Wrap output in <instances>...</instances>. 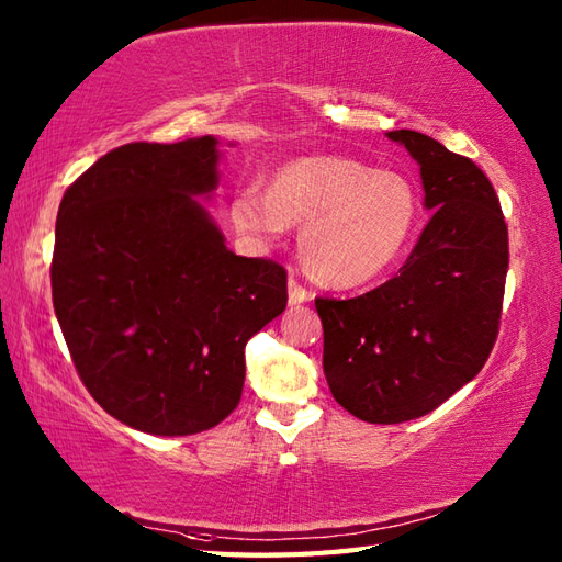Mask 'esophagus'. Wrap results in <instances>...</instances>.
I'll return each mask as SVG.
<instances>
[{
    "label": "esophagus",
    "mask_w": 562,
    "mask_h": 562,
    "mask_svg": "<svg viewBox=\"0 0 562 562\" xmlns=\"http://www.w3.org/2000/svg\"><path fill=\"white\" fill-rule=\"evenodd\" d=\"M308 290L306 288H302L300 282H296L294 278H290V282H288V300H290V304L292 306H296V304H304V302H308Z\"/></svg>",
    "instance_id": "34e87169"
}]
</instances>
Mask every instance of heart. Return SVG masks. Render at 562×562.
Returning <instances> with one entry per match:
<instances>
[{"instance_id":"b5f03b06","label":"heart","mask_w":562,"mask_h":562,"mask_svg":"<svg viewBox=\"0 0 562 562\" xmlns=\"http://www.w3.org/2000/svg\"><path fill=\"white\" fill-rule=\"evenodd\" d=\"M423 202L408 178L350 157L284 164L270 190L246 186L232 200L238 232L274 241L304 224L300 254L318 280L357 288L389 272L411 248Z\"/></svg>"}]
</instances>
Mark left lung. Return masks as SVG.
<instances>
[{
	"label": "left lung",
	"mask_w": 562,
	"mask_h": 562,
	"mask_svg": "<svg viewBox=\"0 0 562 562\" xmlns=\"http://www.w3.org/2000/svg\"><path fill=\"white\" fill-rule=\"evenodd\" d=\"M389 139L420 166L432 217L396 278L355 300H316L333 398L374 425L432 413L491 355L507 278V224L487 176L415 130Z\"/></svg>",
	"instance_id": "left-lung-1"
}]
</instances>
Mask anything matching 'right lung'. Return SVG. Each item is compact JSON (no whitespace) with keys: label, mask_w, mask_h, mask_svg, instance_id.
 Wrapping results in <instances>:
<instances>
[{"label":"right lung","mask_w":562,"mask_h":562,"mask_svg":"<svg viewBox=\"0 0 562 562\" xmlns=\"http://www.w3.org/2000/svg\"><path fill=\"white\" fill-rule=\"evenodd\" d=\"M220 139L133 142L59 202L55 314L83 386L115 420L183 437L241 401L244 348L288 306V272L226 248L198 198L220 186Z\"/></svg>","instance_id":"right-lung-1"}]
</instances>
